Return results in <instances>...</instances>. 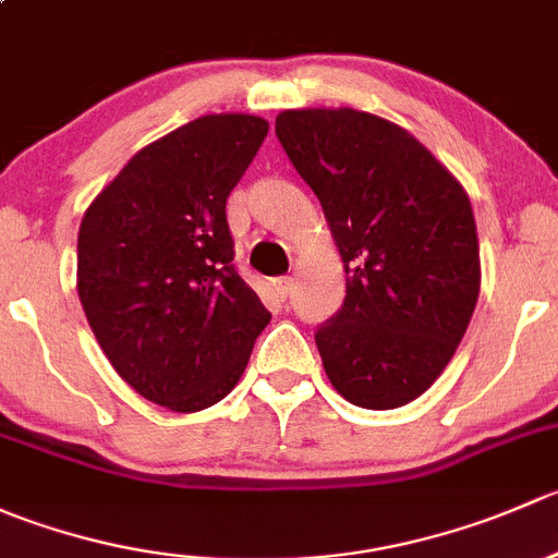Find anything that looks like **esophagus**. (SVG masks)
Listing matches in <instances>:
<instances>
[{
  "instance_id": "obj_1",
  "label": "esophagus",
  "mask_w": 558,
  "mask_h": 558,
  "mask_svg": "<svg viewBox=\"0 0 558 558\" xmlns=\"http://www.w3.org/2000/svg\"><path fill=\"white\" fill-rule=\"evenodd\" d=\"M291 286H294V280H291V278H280V280H275V283H272L275 296H278V300H283V302H286V296L291 294Z\"/></svg>"
}]
</instances>
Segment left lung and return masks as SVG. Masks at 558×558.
Segmentation results:
<instances>
[{
  "mask_svg": "<svg viewBox=\"0 0 558 558\" xmlns=\"http://www.w3.org/2000/svg\"><path fill=\"white\" fill-rule=\"evenodd\" d=\"M275 132L345 267V302L315 331L326 378L359 408H402L448 367L481 294L470 196L408 129L373 112L283 110Z\"/></svg>",
  "mask_w": 558,
  "mask_h": 558,
  "instance_id": "obj_1",
  "label": "left lung"
}]
</instances>
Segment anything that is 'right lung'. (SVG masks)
Segmentation results:
<instances>
[{
    "label": "right lung",
    "instance_id": "obj_1",
    "mask_svg": "<svg viewBox=\"0 0 558 558\" xmlns=\"http://www.w3.org/2000/svg\"><path fill=\"white\" fill-rule=\"evenodd\" d=\"M213 112L126 161L77 232V296L99 348L140 397L196 413L243 378L272 315L234 269L227 196L267 137Z\"/></svg>",
    "mask_w": 558,
    "mask_h": 558
}]
</instances>
